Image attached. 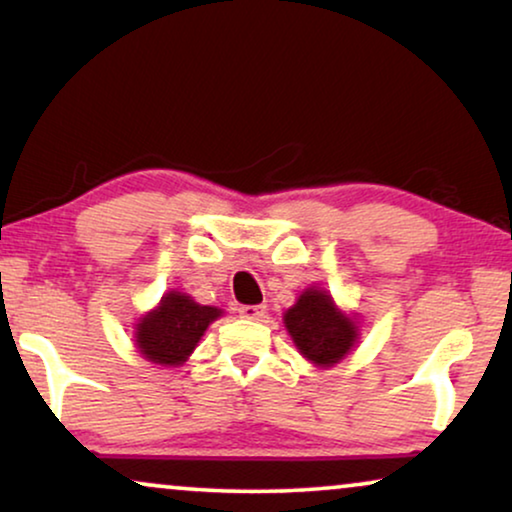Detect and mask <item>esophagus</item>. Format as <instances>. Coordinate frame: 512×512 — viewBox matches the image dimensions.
Listing matches in <instances>:
<instances>
[{
    "label": "esophagus",
    "instance_id": "obj_1",
    "mask_svg": "<svg viewBox=\"0 0 512 512\" xmlns=\"http://www.w3.org/2000/svg\"><path fill=\"white\" fill-rule=\"evenodd\" d=\"M237 312H240L242 319H249V321H258V319L265 317V307L263 305H242Z\"/></svg>",
    "mask_w": 512,
    "mask_h": 512
}]
</instances>
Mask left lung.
<instances>
[{"label":"left lung","mask_w":512,"mask_h":512,"mask_svg":"<svg viewBox=\"0 0 512 512\" xmlns=\"http://www.w3.org/2000/svg\"><path fill=\"white\" fill-rule=\"evenodd\" d=\"M282 319L298 354L314 368L338 366L359 345L361 326L356 314L340 310L331 293L321 286L303 289Z\"/></svg>","instance_id":"obj_1"}]
</instances>
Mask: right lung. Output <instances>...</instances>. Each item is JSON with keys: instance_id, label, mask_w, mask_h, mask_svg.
I'll return each instance as SVG.
<instances>
[{"instance_id": "right-lung-1", "label": "right lung", "mask_w": 512, "mask_h": 512, "mask_svg": "<svg viewBox=\"0 0 512 512\" xmlns=\"http://www.w3.org/2000/svg\"><path fill=\"white\" fill-rule=\"evenodd\" d=\"M223 317V310L200 305L179 289H170L160 303L137 319L135 347L142 359L156 366L177 368L195 352L202 335Z\"/></svg>"}]
</instances>
